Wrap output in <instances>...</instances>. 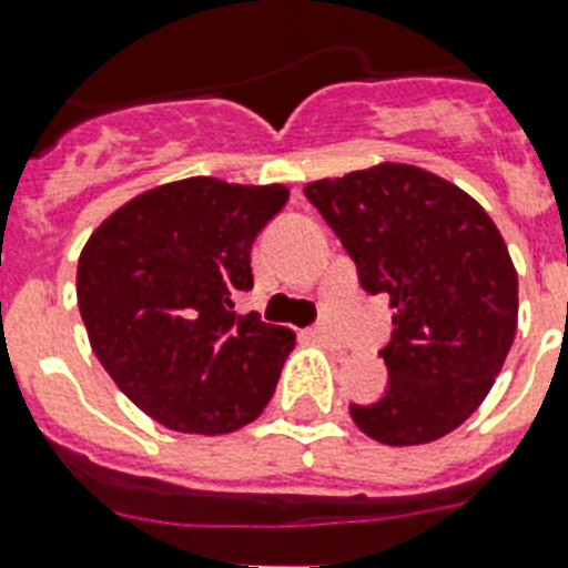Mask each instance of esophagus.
<instances>
[{
  "label": "esophagus",
  "instance_id": "esophagus-1",
  "mask_svg": "<svg viewBox=\"0 0 568 568\" xmlns=\"http://www.w3.org/2000/svg\"><path fill=\"white\" fill-rule=\"evenodd\" d=\"M306 338L308 341H315V344H321V347H329V349H338L341 347V341L332 335L326 326H315V329H308L306 332Z\"/></svg>",
  "mask_w": 568,
  "mask_h": 568
}]
</instances>
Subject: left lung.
Instances as JSON below:
<instances>
[{"label":"left lung","mask_w":568,"mask_h":568,"mask_svg":"<svg viewBox=\"0 0 568 568\" xmlns=\"http://www.w3.org/2000/svg\"><path fill=\"white\" fill-rule=\"evenodd\" d=\"M306 197L347 247L367 294H388L394 332L379 356L388 390L349 405L388 446L449 435L490 394L516 335L519 283L499 227L449 180L379 163L308 183Z\"/></svg>","instance_id":"1"}]
</instances>
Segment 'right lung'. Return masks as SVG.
Listing matches in <instances>:
<instances>
[{
  "label": "right lung",
  "mask_w": 568,
  "mask_h": 568,
  "mask_svg": "<svg viewBox=\"0 0 568 568\" xmlns=\"http://www.w3.org/2000/svg\"><path fill=\"white\" fill-rule=\"evenodd\" d=\"M288 189L186 178L119 206L78 260L92 353L128 399L165 428L227 435L274 396L294 332L239 315L251 247Z\"/></svg>",
  "instance_id": "add662e5"
}]
</instances>
